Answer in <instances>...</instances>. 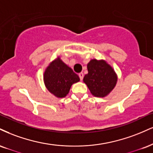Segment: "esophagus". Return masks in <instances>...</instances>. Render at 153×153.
Returning <instances> with one entry per match:
<instances>
[{"label":"esophagus","instance_id":"1","mask_svg":"<svg viewBox=\"0 0 153 153\" xmlns=\"http://www.w3.org/2000/svg\"><path fill=\"white\" fill-rule=\"evenodd\" d=\"M78 75H79V78H80V80H82V79H83V77H84V75H83V73H80L78 74Z\"/></svg>","mask_w":153,"mask_h":153}]
</instances>
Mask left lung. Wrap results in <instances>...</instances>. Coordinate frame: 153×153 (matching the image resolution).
Returning <instances> with one entry per match:
<instances>
[{
	"mask_svg": "<svg viewBox=\"0 0 153 153\" xmlns=\"http://www.w3.org/2000/svg\"><path fill=\"white\" fill-rule=\"evenodd\" d=\"M88 73L85 75L83 82L87 85L92 95L104 97L114 89L117 76L113 68L104 60L93 59L88 63Z\"/></svg>",
	"mask_w": 153,
	"mask_h": 153,
	"instance_id": "obj_1",
	"label": "left lung"
}]
</instances>
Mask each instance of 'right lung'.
Listing matches in <instances>:
<instances>
[{
    "instance_id": "add662e5",
    "label": "right lung",
    "mask_w": 153,
    "mask_h": 153,
    "mask_svg": "<svg viewBox=\"0 0 153 153\" xmlns=\"http://www.w3.org/2000/svg\"><path fill=\"white\" fill-rule=\"evenodd\" d=\"M43 80L48 91L61 98L68 94L72 85L80 81V78L71 68L58 57L45 69Z\"/></svg>"
}]
</instances>
